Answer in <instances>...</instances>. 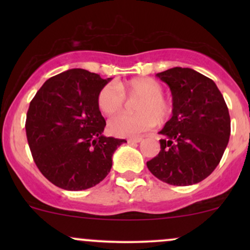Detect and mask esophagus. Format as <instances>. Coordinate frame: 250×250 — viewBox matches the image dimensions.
<instances>
[{
  "instance_id": "obj_1",
  "label": "esophagus",
  "mask_w": 250,
  "mask_h": 250,
  "mask_svg": "<svg viewBox=\"0 0 250 250\" xmlns=\"http://www.w3.org/2000/svg\"><path fill=\"white\" fill-rule=\"evenodd\" d=\"M141 141H142V139H140V137H136V139H129L128 143H139Z\"/></svg>"
}]
</instances>
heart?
Here are the masks:
<instances>
[{"label": "heart", "mask_w": 250, "mask_h": 250, "mask_svg": "<svg viewBox=\"0 0 250 250\" xmlns=\"http://www.w3.org/2000/svg\"><path fill=\"white\" fill-rule=\"evenodd\" d=\"M125 96H141L136 103L137 114H120L111 117L108 129L120 137L137 136L165 122L171 114V105L163 96L161 83L153 79H133L127 82L107 84L97 95V105L104 115H114L125 104Z\"/></svg>", "instance_id": "obj_1"}]
</instances>
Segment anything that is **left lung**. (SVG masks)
Wrapping results in <instances>:
<instances>
[{"mask_svg": "<svg viewBox=\"0 0 250 250\" xmlns=\"http://www.w3.org/2000/svg\"><path fill=\"white\" fill-rule=\"evenodd\" d=\"M156 76L170 88L173 116L159 133L161 150L147 167L168 185L199 183L213 173L228 145V107L213 80L194 69L175 67Z\"/></svg>", "mask_w": 250, "mask_h": 250, "instance_id": "left-lung-1", "label": "left lung"}]
</instances>
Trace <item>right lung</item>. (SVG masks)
Wrapping results in <instances>:
<instances>
[{
	"instance_id": "add662e5",
	"label": "right lung",
	"mask_w": 250,
	"mask_h": 250,
	"mask_svg": "<svg viewBox=\"0 0 250 250\" xmlns=\"http://www.w3.org/2000/svg\"><path fill=\"white\" fill-rule=\"evenodd\" d=\"M84 69L47 80L31 100L25 133L43 176L65 190H83L107 176L114 151L125 140L105 137L97 95L110 81Z\"/></svg>"
}]
</instances>
